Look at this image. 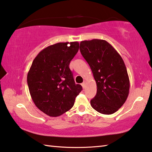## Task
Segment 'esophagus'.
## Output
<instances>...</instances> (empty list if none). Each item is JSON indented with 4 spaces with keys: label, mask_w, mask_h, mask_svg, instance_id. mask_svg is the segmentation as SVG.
I'll return each mask as SVG.
<instances>
[{
    "label": "esophagus",
    "mask_w": 152,
    "mask_h": 152,
    "mask_svg": "<svg viewBox=\"0 0 152 152\" xmlns=\"http://www.w3.org/2000/svg\"><path fill=\"white\" fill-rule=\"evenodd\" d=\"M81 85H82V88H85V82H82V83L81 84Z\"/></svg>",
    "instance_id": "obj_1"
}]
</instances>
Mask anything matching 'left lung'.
<instances>
[{"label":"left lung","mask_w":152,"mask_h":152,"mask_svg":"<svg viewBox=\"0 0 152 152\" xmlns=\"http://www.w3.org/2000/svg\"><path fill=\"white\" fill-rule=\"evenodd\" d=\"M80 50L96 83V94L91 101L92 107L104 115L117 111L127 100L130 86L121 56L102 39L82 41Z\"/></svg>","instance_id":"obj_1"}]
</instances>
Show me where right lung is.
I'll return each mask as SVG.
<instances>
[{"label":"right lung","mask_w":152,"mask_h":152,"mask_svg":"<svg viewBox=\"0 0 152 152\" xmlns=\"http://www.w3.org/2000/svg\"><path fill=\"white\" fill-rule=\"evenodd\" d=\"M77 42L58 43L42 50L27 74V84L35 106L50 117H58L73 107L82 90L69 68L78 52Z\"/></svg>","instance_id":"1"}]
</instances>
